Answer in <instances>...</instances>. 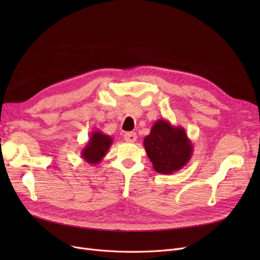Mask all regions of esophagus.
Wrapping results in <instances>:
<instances>
[{"label": "esophagus", "instance_id": "obj_1", "mask_svg": "<svg viewBox=\"0 0 260 260\" xmlns=\"http://www.w3.org/2000/svg\"><path fill=\"white\" fill-rule=\"evenodd\" d=\"M123 138H124L125 141H127V142H130V143L136 142L137 139H138L136 132H127V133H124V137Z\"/></svg>", "mask_w": 260, "mask_h": 260}]
</instances>
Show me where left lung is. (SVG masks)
Here are the masks:
<instances>
[{
	"instance_id": "left-lung-1",
	"label": "left lung",
	"mask_w": 260,
	"mask_h": 260,
	"mask_svg": "<svg viewBox=\"0 0 260 260\" xmlns=\"http://www.w3.org/2000/svg\"><path fill=\"white\" fill-rule=\"evenodd\" d=\"M144 148L156 172L171 175L182 169L191 159L193 144L184 128L158 119L144 138Z\"/></svg>"
}]
</instances>
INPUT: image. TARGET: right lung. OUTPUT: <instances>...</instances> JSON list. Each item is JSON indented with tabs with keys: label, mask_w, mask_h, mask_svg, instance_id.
<instances>
[{
	"label": "right lung",
	"mask_w": 260,
	"mask_h": 260,
	"mask_svg": "<svg viewBox=\"0 0 260 260\" xmlns=\"http://www.w3.org/2000/svg\"><path fill=\"white\" fill-rule=\"evenodd\" d=\"M112 144L113 139L111 136L105 135L100 130L93 131L88 143L81 151L82 159L90 165L100 164L103 160Z\"/></svg>",
	"instance_id": "1"
}]
</instances>
